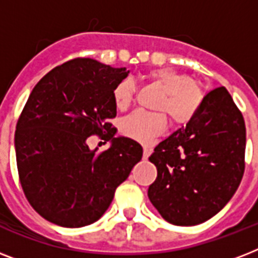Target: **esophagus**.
<instances>
[{
    "label": "esophagus",
    "instance_id": "34e87169",
    "mask_svg": "<svg viewBox=\"0 0 258 258\" xmlns=\"http://www.w3.org/2000/svg\"><path fill=\"white\" fill-rule=\"evenodd\" d=\"M153 149L149 147V146H143V159H147L150 157V154H151Z\"/></svg>",
    "mask_w": 258,
    "mask_h": 258
}]
</instances>
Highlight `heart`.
I'll list each match as a JSON object with an SVG mask.
<instances>
[{"mask_svg": "<svg viewBox=\"0 0 258 258\" xmlns=\"http://www.w3.org/2000/svg\"><path fill=\"white\" fill-rule=\"evenodd\" d=\"M149 78L163 88L155 108L158 112L135 111L121 120L120 131L125 137L138 142H149L166 130L167 117L172 124L183 125L192 120L200 111L204 93L197 83L190 80L187 75L180 74L172 68H158L149 72ZM135 84L125 79L117 83L112 91L113 101L117 109H127L133 103Z\"/></svg>", "mask_w": 258, "mask_h": 258, "instance_id": "heart-1", "label": "heart"}]
</instances>
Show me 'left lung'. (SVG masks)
Segmentation results:
<instances>
[{
  "label": "left lung",
  "instance_id": "left-lung-1",
  "mask_svg": "<svg viewBox=\"0 0 258 258\" xmlns=\"http://www.w3.org/2000/svg\"><path fill=\"white\" fill-rule=\"evenodd\" d=\"M245 121L225 87L213 89L186 128L154 149L149 198L167 222L202 224L236 192L245 171Z\"/></svg>",
  "mask_w": 258,
  "mask_h": 258
}]
</instances>
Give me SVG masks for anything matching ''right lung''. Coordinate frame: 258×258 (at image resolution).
I'll use <instances>...</instances> for the list:
<instances>
[{
	"instance_id": "1",
	"label": "right lung",
	"mask_w": 258,
	"mask_h": 258,
	"mask_svg": "<svg viewBox=\"0 0 258 258\" xmlns=\"http://www.w3.org/2000/svg\"><path fill=\"white\" fill-rule=\"evenodd\" d=\"M127 75L125 68L78 57L48 72L30 92L14 135L18 178L30 206L49 222L93 224L142 159L141 145L113 138L109 121L116 116L112 91ZM92 135L113 145L89 150Z\"/></svg>"
}]
</instances>
